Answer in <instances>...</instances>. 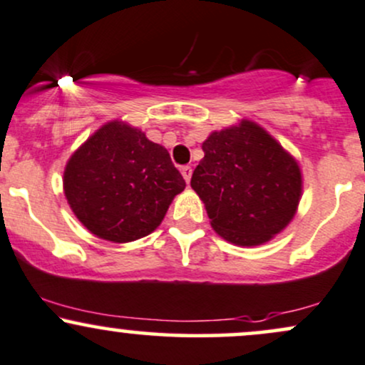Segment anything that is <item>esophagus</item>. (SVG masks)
<instances>
[{"mask_svg":"<svg viewBox=\"0 0 365 365\" xmlns=\"http://www.w3.org/2000/svg\"><path fill=\"white\" fill-rule=\"evenodd\" d=\"M180 171H182V175H183V178H185V182L187 183L190 182V178H192V168H190V166H182V168H180Z\"/></svg>","mask_w":365,"mask_h":365,"instance_id":"1","label":"esophagus"}]
</instances>
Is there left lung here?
Returning a JSON list of instances; mask_svg holds the SVG:
<instances>
[{"mask_svg": "<svg viewBox=\"0 0 365 365\" xmlns=\"http://www.w3.org/2000/svg\"><path fill=\"white\" fill-rule=\"evenodd\" d=\"M190 185L212 230L230 244L255 247L283 232L302 197L297 159L252 120L215 130Z\"/></svg>", "mask_w": 365, "mask_h": 365, "instance_id": "8db88e82", "label": "left lung"}]
</instances>
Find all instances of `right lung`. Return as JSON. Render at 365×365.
Instances as JSON below:
<instances>
[{
  "mask_svg": "<svg viewBox=\"0 0 365 365\" xmlns=\"http://www.w3.org/2000/svg\"><path fill=\"white\" fill-rule=\"evenodd\" d=\"M183 188L168 150L120 120L96 130L63 171L73 215L92 235L113 244L153 233Z\"/></svg>",
  "mask_w": 365,
  "mask_h": 365,
  "instance_id": "1",
  "label": "right lung"
}]
</instances>
